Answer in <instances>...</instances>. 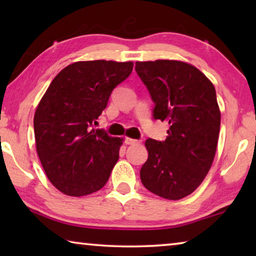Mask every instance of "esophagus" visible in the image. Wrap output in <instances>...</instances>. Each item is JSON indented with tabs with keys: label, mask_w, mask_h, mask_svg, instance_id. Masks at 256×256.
I'll list each match as a JSON object with an SVG mask.
<instances>
[{
	"label": "esophagus",
	"mask_w": 256,
	"mask_h": 256,
	"mask_svg": "<svg viewBox=\"0 0 256 256\" xmlns=\"http://www.w3.org/2000/svg\"><path fill=\"white\" fill-rule=\"evenodd\" d=\"M125 144H140V141L136 140V138H125Z\"/></svg>",
	"instance_id": "obj_1"
}]
</instances>
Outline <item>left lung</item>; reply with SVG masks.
I'll use <instances>...</instances> for the list:
<instances>
[{
    "mask_svg": "<svg viewBox=\"0 0 256 256\" xmlns=\"http://www.w3.org/2000/svg\"><path fill=\"white\" fill-rule=\"evenodd\" d=\"M136 71L154 102V120L170 124L166 140H146L141 182L156 196L180 200L198 188L214 162L220 130L216 89L180 60L136 62Z\"/></svg>",
    "mask_w": 256,
    "mask_h": 256,
    "instance_id": "8db88e82",
    "label": "left lung"
}]
</instances>
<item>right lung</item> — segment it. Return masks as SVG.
I'll return each instance as SVG.
<instances>
[{
	"label": "right lung",
	"instance_id": "add662e5",
	"mask_svg": "<svg viewBox=\"0 0 256 256\" xmlns=\"http://www.w3.org/2000/svg\"><path fill=\"white\" fill-rule=\"evenodd\" d=\"M132 70V62H76L54 78L38 104L34 118L38 157L50 183L66 196L97 192L110 178L122 138L92 126L112 90Z\"/></svg>",
	"mask_w": 256,
	"mask_h": 256
}]
</instances>
